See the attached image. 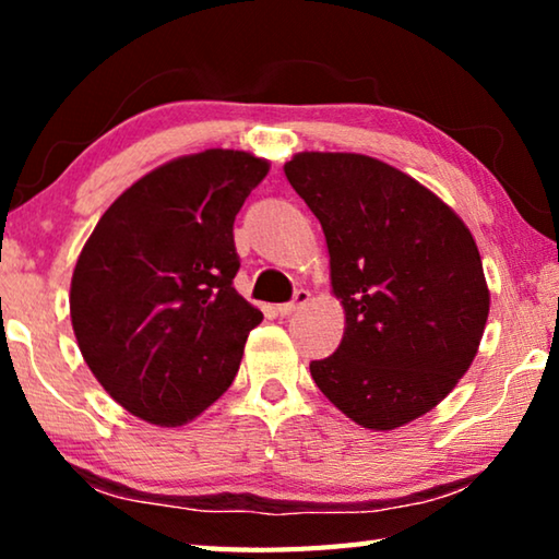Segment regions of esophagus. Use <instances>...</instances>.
I'll use <instances>...</instances> for the list:
<instances>
[{"instance_id":"1","label":"esophagus","mask_w":559,"mask_h":559,"mask_svg":"<svg viewBox=\"0 0 559 559\" xmlns=\"http://www.w3.org/2000/svg\"><path fill=\"white\" fill-rule=\"evenodd\" d=\"M310 300V293L308 290H296V296H293L290 302H283V306H278V313L286 318V316H293L298 313V310L306 306V302Z\"/></svg>"}]
</instances>
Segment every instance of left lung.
Returning <instances> with one entry per match:
<instances>
[{"label":"left lung","instance_id":"obj_1","mask_svg":"<svg viewBox=\"0 0 559 559\" xmlns=\"http://www.w3.org/2000/svg\"><path fill=\"white\" fill-rule=\"evenodd\" d=\"M283 169L323 226L345 308L343 343L310 374L359 427L409 424L456 386L484 337L478 246L437 194L374 157L300 153Z\"/></svg>","mask_w":559,"mask_h":559}]
</instances>
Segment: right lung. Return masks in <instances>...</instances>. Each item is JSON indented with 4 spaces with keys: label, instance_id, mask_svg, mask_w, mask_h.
Returning a JSON list of instances; mask_svg holds the SVG:
<instances>
[{
    "label": "right lung",
    "instance_id": "right-lung-1",
    "mask_svg": "<svg viewBox=\"0 0 559 559\" xmlns=\"http://www.w3.org/2000/svg\"><path fill=\"white\" fill-rule=\"evenodd\" d=\"M269 173L241 150L179 157L126 189L71 281L81 355L112 400L179 427L229 390L263 313L234 288V219Z\"/></svg>",
    "mask_w": 559,
    "mask_h": 559
}]
</instances>
